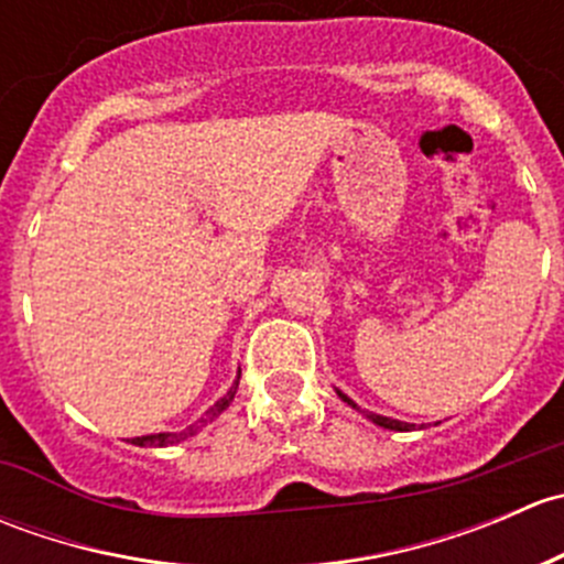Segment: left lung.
I'll return each mask as SVG.
<instances>
[{
    "instance_id": "1",
    "label": "left lung",
    "mask_w": 564,
    "mask_h": 564,
    "mask_svg": "<svg viewBox=\"0 0 564 564\" xmlns=\"http://www.w3.org/2000/svg\"><path fill=\"white\" fill-rule=\"evenodd\" d=\"M335 392H338V398H340V401H344V403H349L351 409H357V412H362V414H366L368 420H371V423L382 425V429H390V431H412V429H414L412 423H403V420H392V417H384V414H373V412H366V409H360V406H357V403L351 401V398L346 395V392H340V390H335Z\"/></svg>"
}]
</instances>
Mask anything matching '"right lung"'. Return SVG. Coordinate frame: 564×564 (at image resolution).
I'll list each match as a JSON object with an SVG mask.
<instances>
[{
    "label": "right lung",
    "mask_w": 564,
    "mask_h": 564,
    "mask_svg": "<svg viewBox=\"0 0 564 564\" xmlns=\"http://www.w3.org/2000/svg\"><path fill=\"white\" fill-rule=\"evenodd\" d=\"M237 388H240V371H237V379H235V384H231V388H229V392H226L224 398H218V401H215L213 406H209L207 412H204L202 417L196 420V423L187 425L185 431H176V434H172V431H163V434L135 436V440H130V445H139V447H169V445H176V442L187 440V436L198 434V431H202L204 425H209V423H213L215 417H220V412H226V406H229V403L235 401Z\"/></svg>",
    "instance_id": "right-lung-1"
}]
</instances>
